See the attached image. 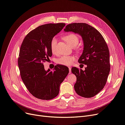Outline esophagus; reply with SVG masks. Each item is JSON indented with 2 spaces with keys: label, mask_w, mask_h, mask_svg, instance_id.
<instances>
[{
  "label": "esophagus",
  "mask_w": 125,
  "mask_h": 125,
  "mask_svg": "<svg viewBox=\"0 0 125 125\" xmlns=\"http://www.w3.org/2000/svg\"><path fill=\"white\" fill-rule=\"evenodd\" d=\"M69 68V73H71V67H68Z\"/></svg>",
  "instance_id": "34e87169"
}]
</instances>
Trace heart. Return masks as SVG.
Masks as SVG:
<instances>
[{"label":"heart","mask_w":125,"mask_h":125,"mask_svg":"<svg viewBox=\"0 0 125 125\" xmlns=\"http://www.w3.org/2000/svg\"><path fill=\"white\" fill-rule=\"evenodd\" d=\"M63 39L70 46L77 48L78 51H80V48L77 46L79 42V38L75 34H68L63 37ZM56 45L57 39L56 37H53L51 42V48L52 53H56ZM75 59V57L73 56H63L57 60V63L63 66H70L73 63Z\"/></svg>","instance_id":"heart-1"}]
</instances>
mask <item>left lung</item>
<instances>
[{
  "label": "left lung",
  "mask_w": 125,
  "mask_h": 125,
  "mask_svg": "<svg viewBox=\"0 0 125 125\" xmlns=\"http://www.w3.org/2000/svg\"><path fill=\"white\" fill-rule=\"evenodd\" d=\"M64 31L80 35L84 44L78 62L86 65L85 70L76 67L71 68V72L77 77L75 91L82 97H93L104 88L110 71L107 45L101 34L86 23H71L66 25Z\"/></svg>",
  "instance_id": "1"
}]
</instances>
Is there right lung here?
Here are the masks:
<instances>
[{"mask_svg": "<svg viewBox=\"0 0 125 125\" xmlns=\"http://www.w3.org/2000/svg\"><path fill=\"white\" fill-rule=\"evenodd\" d=\"M65 23L42 25L24 37L18 60L20 75L26 88L34 97L49 100L58 95L62 82L69 73L63 65L55 66V70L46 71L43 62L52 56L51 42L65 26Z\"/></svg>", "mask_w": 125, "mask_h": 125, "instance_id": "right-lung-1", "label": "right lung"}]
</instances>
